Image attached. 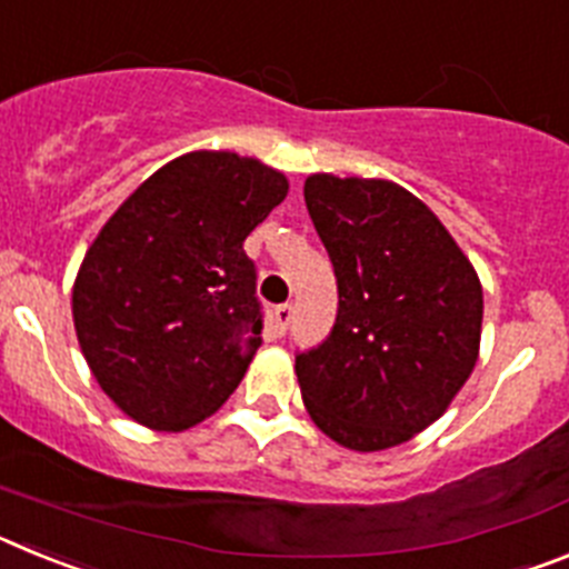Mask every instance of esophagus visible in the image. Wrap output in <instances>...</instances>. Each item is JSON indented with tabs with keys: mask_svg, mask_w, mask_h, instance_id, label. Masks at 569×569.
<instances>
[{
	"mask_svg": "<svg viewBox=\"0 0 569 569\" xmlns=\"http://www.w3.org/2000/svg\"><path fill=\"white\" fill-rule=\"evenodd\" d=\"M290 319H293V305L290 301H284V305H276L273 308V325L279 333H284V330L290 328Z\"/></svg>",
	"mask_w": 569,
	"mask_h": 569,
	"instance_id": "obj_1",
	"label": "esophagus"
}]
</instances>
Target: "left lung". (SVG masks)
I'll list each match as a JSON object with an SVG mask.
<instances>
[{
    "instance_id": "left-lung-1",
    "label": "left lung",
    "mask_w": 569,
    "mask_h": 569,
    "mask_svg": "<svg viewBox=\"0 0 569 569\" xmlns=\"http://www.w3.org/2000/svg\"><path fill=\"white\" fill-rule=\"evenodd\" d=\"M305 202L339 308L328 339L296 353L301 399L339 445L387 450L433 425L472 373L479 276L433 210L399 184L316 173Z\"/></svg>"
}]
</instances>
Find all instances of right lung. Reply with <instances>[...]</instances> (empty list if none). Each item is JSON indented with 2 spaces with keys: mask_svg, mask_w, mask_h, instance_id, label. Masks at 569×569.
I'll list each match as a JSON object with an SVG mask.
<instances>
[{
  "mask_svg": "<svg viewBox=\"0 0 569 569\" xmlns=\"http://www.w3.org/2000/svg\"><path fill=\"white\" fill-rule=\"evenodd\" d=\"M284 196L279 170L199 150L156 170L90 244L73 325L130 419L184 430L239 387L264 328L244 239Z\"/></svg>",
  "mask_w": 569,
  "mask_h": 569,
  "instance_id": "1",
  "label": "right lung"
}]
</instances>
